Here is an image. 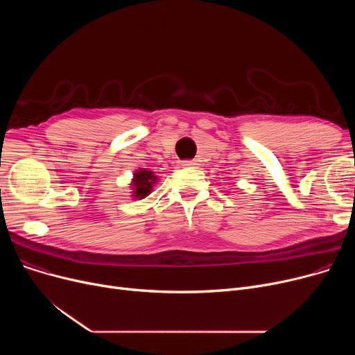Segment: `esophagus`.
Returning a JSON list of instances; mask_svg holds the SVG:
<instances>
[{"label": "esophagus", "mask_w": 355, "mask_h": 355, "mask_svg": "<svg viewBox=\"0 0 355 355\" xmlns=\"http://www.w3.org/2000/svg\"><path fill=\"white\" fill-rule=\"evenodd\" d=\"M181 165L185 168H197L198 164H197V161H182Z\"/></svg>", "instance_id": "1"}]
</instances>
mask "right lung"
<instances>
[{
  "label": "right lung",
  "instance_id": "add662e5",
  "mask_svg": "<svg viewBox=\"0 0 355 355\" xmlns=\"http://www.w3.org/2000/svg\"><path fill=\"white\" fill-rule=\"evenodd\" d=\"M157 175L142 168V170H138L134 173V178H132V197L134 198H145L149 193L153 191L154 184L157 182Z\"/></svg>",
  "mask_w": 355,
  "mask_h": 355
}]
</instances>
